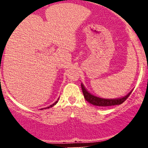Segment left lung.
Here are the masks:
<instances>
[{
  "label": "left lung",
  "mask_w": 148,
  "mask_h": 148,
  "mask_svg": "<svg viewBox=\"0 0 148 148\" xmlns=\"http://www.w3.org/2000/svg\"><path fill=\"white\" fill-rule=\"evenodd\" d=\"M81 88H82L83 94H84V98L87 101L92 103V105L97 106H115V105H120L123 103L124 101L126 100L129 96L130 95L132 90L129 92L126 96L123 97L121 98H118V99H103V98L98 97L94 96L93 95L90 94L86 88L84 87V84H81Z\"/></svg>",
  "instance_id": "obj_1"
}]
</instances>
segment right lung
I'll use <instances>...</instances> for the list:
<instances>
[{
  "instance_id": "add662e5",
  "label": "right lung",
  "mask_w": 148,
  "mask_h": 148,
  "mask_svg": "<svg viewBox=\"0 0 148 148\" xmlns=\"http://www.w3.org/2000/svg\"><path fill=\"white\" fill-rule=\"evenodd\" d=\"M57 102H58V101H56V102H54L53 103L52 105H51V106H49V107H47V108H51V107H52V106H53L54 105H56V103H57ZM42 109H43V108H42Z\"/></svg>"
}]
</instances>
